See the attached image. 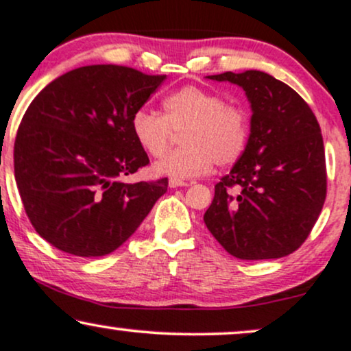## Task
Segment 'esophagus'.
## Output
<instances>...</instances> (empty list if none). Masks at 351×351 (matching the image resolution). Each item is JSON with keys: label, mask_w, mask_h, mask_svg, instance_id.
<instances>
[{"label": "esophagus", "mask_w": 351, "mask_h": 351, "mask_svg": "<svg viewBox=\"0 0 351 351\" xmlns=\"http://www.w3.org/2000/svg\"><path fill=\"white\" fill-rule=\"evenodd\" d=\"M168 184H170V188H183V186H188L189 183H186V181L183 180H170L168 181Z\"/></svg>", "instance_id": "1"}]
</instances>
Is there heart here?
Wrapping results in <instances>:
<instances>
[{
    "label": "heart",
    "mask_w": 351,
    "mask_h": 351,
    "mask_svg": "<svg viewBox=\"0 0 351 351\" xmlns=\"http://www.w3.org/2000/svg\"><path fill=\"white\" fill-rule=\"evenodd\" d=\"M183 130L182 132L180 130ZM135 142L150 156H160L173 131H180L184 148L153 163L156 175L188 180L206 175L213 165L229 167L241 158L249 138V117L223 95L188 86L163 100V115L138 108L130 119Z\"/></svg>",
    "instance_id": "heart-1"
}]
</instances>
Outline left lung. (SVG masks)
Listing matches in <instances>:
<instances>
[{"mask_svg":"<svg viewBox=\"0 0 351 351\" xmlns=\"http://www.w3.org/2000/svg\"><path fill=\"white\" fill-rule=\"evenodd\" d=\"M208 79L243 88L252 117L245 150L215 186L204 224L237 259L289 256L307 239L327 196L320 125L292 87L265 72Z\"/></svg>","mask_w":351,"mask_h":351,"instance_id":"left-lung-1","label":"left lung"}]
</instances>
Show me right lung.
Returning <instances> with one entry per match:
<instances>
[{
  "label": "right lung",
  "instance_id": "add662e5",
  "mask_svg": "<svg viewBox=\"0 0 351 351\" xmlns=\"http://www.w3.org/2000/svg\"><path fill=\"white\" fill-rule=\"evenodd\" d=\"M165 79L114 64L79 67L27 107L14 140V178L36 232L59 251L114 252L167 193L168 178L122 181L150 163L130 119Z\"/></svg>",
  "mask_w": 351,
  "mask_h": 351
}]
</instances>
